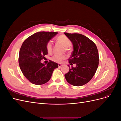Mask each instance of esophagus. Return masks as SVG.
Masks as SVG:
<instances>
[{"label": "esophagus", "instance_id": "1", "mask_svg": "<svg viewBox=\"0 0 121 121\" xmlns=\"http://www.w3.org/2000/svg\"><path fill=\"white\" fill-rule=\"evenodd\" d=\"M58 67H60L61 65H62L61 64H58Z\"/></svg>", "mask_w": 121, "mask_h": 121}]
</instances>
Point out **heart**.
Returning <instances> with one entry per match:
<instances>
[{
  "instance_id": "1",
  "label": "heart",
  "mask_w": 121,
  "mask_h": 121,
  "mask_svg": "<svg viewBox=\"0 0 121 121\" xmlns=\"http://www.w3.org/2000/svg\"><path fill=\"white\" fill-rule=\"evenodd\" d=\"M56 40L58 42L63 44V45L65 48L70 47L72 43L71 40L69 39L67 36L65 35H61L58 36L56 38ZM46 50L48 52L50 53L52 52V40H49L47 42L46 45ZM66 58V56L65 55H60V54H55L50 58L51 60L56 62V63H61Z\"/></svg>"
}]
</instances>
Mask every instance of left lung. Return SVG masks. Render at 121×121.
<instances>
[{"instance_id": "8db88e82", "label": "left lung", "mask_w": 121, "mask_h": 121, "mask_svg": "<svg viewBox=\"0 0 121 121\" xmlns=\"http://www.w3.org/2000/svg\"><path fill=\"white\" fill-rule=\"evenodd\" d=\"M64 33L71 40L74 47L69 63L76 64V67H72L65 75V78L73 86L84 85L93 78L97 69L99 55L97 47L92 40L83 35Z\"/></svg>"}]
</instances>
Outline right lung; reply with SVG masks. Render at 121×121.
<instances>
[{"label": "right lung", "mask_w": 121, "mask_h": 121, "mask_svg": "<svg viewBox=\"0 0 121 121\" xmlns=\"http://www.w3.org/2000/svg\"><path fill=\"white\" fill-rule=\"evenodd\" d=\"M57 34L55 32H39L26 39L20 48L19 63L23 75L35 85H42L50 80L58 64L49 60L46 65L41 63L48 54L47 42Z\"/></svg>", "instance_id": "right-lung-1"}]
</instances>
